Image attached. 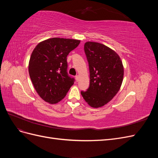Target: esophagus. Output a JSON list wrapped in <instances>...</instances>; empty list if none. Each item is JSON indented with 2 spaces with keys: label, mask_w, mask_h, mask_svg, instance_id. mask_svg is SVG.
<instances>
[{
  "label": "esophagus",
  "mask_w": 158,
  "mask_h": 158,
  "mask_svg": "<svg viewBox=\"0 0 158 158\" xmlns=\"http://www.w3.org/2000/svg\"><path fill=\"white\" fill-rule=\"evenodd\" d=\"M75 78H76V80L77 81V82H78V81L79 80V76H78V75L76 76H75Z\"/></svg>",
  "instance_id": "esophagus-1"
}]
</instances>
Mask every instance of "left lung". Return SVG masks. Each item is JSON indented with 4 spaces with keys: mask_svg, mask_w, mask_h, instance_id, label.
<instances>
[{
    "mask_svg": "<svg viewBox=\"0 0 158 158\" xmlns=\"http://www.w3.org/2000/svg\"><path fill=\"white\" fill-rule=\"evenodd\" d=\"M84 51L89 69V86L82 91L83 98L89 106L101 107L109 102L120 89L124 68L117 52L103 44L88 41Z\"/></svg>",
    "mask_w": 158,
    "mask_h": 158,
    "instance_id": "8db88e82",
    "label": "left lung"
}]
</instances>
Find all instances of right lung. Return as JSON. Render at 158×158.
<instances>
[{
    "label": "right lung",
    "mask_w": 158,
    "mask_h": 158,
    "mask_svg": "<svg viewBox=\"0 0 158 158\" xmlns=\"http://www.w3.org/2000/svg\"><path fill=\"white\" fill-rule=\"evenodd\" d=\"M80 41L54 37L43 41L33 49L28 70L36 92L45 102L55 104L63 99L74 84L67 73L69 52Z\"/></svg>",
    "instance_id": "obj_1"
}]
</instances>
